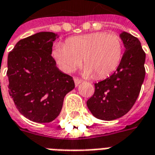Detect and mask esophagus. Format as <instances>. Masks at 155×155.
<instances>
[{
  "mask_svg": "<svg viewBox=\"0 0 155 155\" xmlns=\"http://www.w3.org/2000/svg\"><path fill=\"white\" fill-rule=\"evenodd\" d=\"M74 84H75V86H78V85L82 82V80H81L80 78H78V77H74Z\"/></svg>",
  "mask_w": 155,
  "mask_h": 155,
  "instance_id": "1",
  "label": "esophagus"
}]
</instances>
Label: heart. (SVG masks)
Instances as JSON below:
<instances>
[{"label":"heart","instance_id":"b5f03b06","mask_svg":"<svg viewBox=\"0 0 155 155\" xmlns=\"http://www.w3.org/2000/svg\"><path fill=\"white\" fill-rule=\"evenodd\" d=\"M123 51L120 35L95 32L68 38L64 45L59 43L53 49L52 55L66 73L74 71L82 60L84 74L101 79L115 71L122 59Z\"/></svg>","mask_w":155,"mask_h":155}]
</instances>
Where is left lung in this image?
<instances>
[{
	"mask_svg": "<svg viewBox=\"0 0 155 155\" xmlns=\"http://www.w3.org/2000/svg\"><path fill=\"white\" fill-rule=\"evenodd\" d=\"M120 36L125 51L117 71L94 84V94L86 103L92 114L102 120H116L130 110L145 76V53L139 39L127 32Z\"/></svg>",
	"mask_w": 155,
	"mask_h": 155,
	"instance_id": "obj_1",
	"label": "left lung"
}]
</instances>
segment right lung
<instances>
[{
  "instance_id": "obj_1",
  "label": "right lung",
  "mask_w": 155,
  "mask_h": 155,
  "mask_svg": "<svg viewBox=\"0 0 155 155\" xmlns=\"http://www.w3.org/2000/svg\"><path fill=\"white\" fill-rule=\"evenodd\" d=\"M56 37L39 32L19 41L8 54L9 94L19 112L37 123L53 121L74 88L73 78L61 72L51 56Z\"/></svg>"
}]
</instances>
